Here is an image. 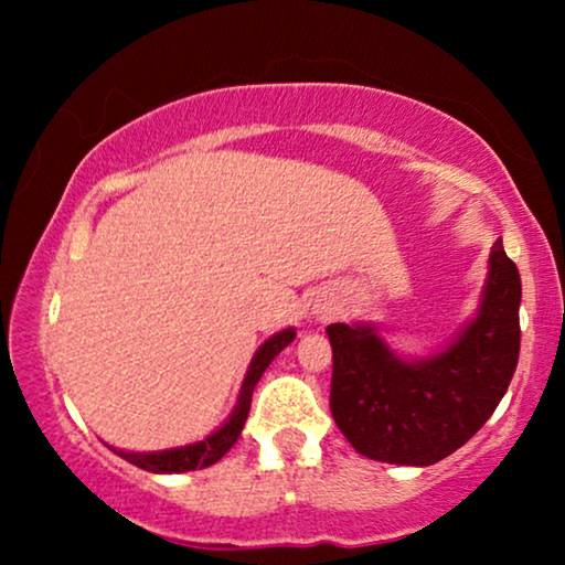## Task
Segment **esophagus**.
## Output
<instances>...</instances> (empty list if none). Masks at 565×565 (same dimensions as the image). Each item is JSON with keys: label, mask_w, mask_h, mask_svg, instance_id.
<instances>
[{"label": "esophagus", "mask_w": 565, "mask_h": 565, "mask_svg": "<svg viewBox=\"0 0 565 565\" xmlns=\"http://www.w3.org/2000/svg\"><path fill=\"white\" fill-rule=\"evenodd\" d=\"M319 313H321V319H327V311H323V308H321V311H319Z\"/></svg>", "instance_id": "esophagus-1"}]
</instances>
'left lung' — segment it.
<instances>
[{"mask_svg": "<svg viewBox=\"0 0 565 565\" xmlns=\"http://www.w3.org/2000/svg\"><path fill=\"white\" fill-rule=\"evenodd\" d=\"M520 269L493 244L481 311L437 358L404 362L370 327H327L331 416L365 458L431 466L489 422L520 360Z\"/></svg>", "mask_w": 565, "mask_h": 565, "instance_id": "left-lung-1", "label": "left lung"}]
</instances>
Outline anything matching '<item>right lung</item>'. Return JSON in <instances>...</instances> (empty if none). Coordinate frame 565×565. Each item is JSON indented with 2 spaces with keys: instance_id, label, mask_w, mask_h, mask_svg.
Returning a JSON list of instances; mask_svg holds the SVG:
<instances>
[{
  "instance_id": "right-lung-1",
  "label": "right lung",
  "mask_w": 565,
  "mask_h": 565,
  "mask_svg": "<svg viewBox=\"0 0 565 565\" xmlns=\"http://www.w3.org/2000/svg\"><path fill=\"white\" fill-rule=\"evenodd\" d=\"M292 339H296V331L285 329L280 334H275L273 339H267L265 344L259 347V352L254 354L249 373L244 377L242 385V396H238V404L231 414V419L223 424L218 431H213L211 437L203 439V443L188 445V447H177V450H164V452H126V450H115L122 460L134 462V466L149 470V473H184V470H198V468H207L213 462H218L223 455H226L234 443L242 435L246 416H249V406H252V393L254 385L265 373L269 362H273L277 354H280L285 347H288Z\"/></svg>"
}]
</instances>
